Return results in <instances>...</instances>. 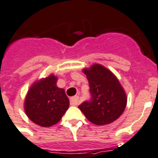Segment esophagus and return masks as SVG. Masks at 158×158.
Segmentation results:
<instances>
[{
	"instance_id": "obj_1",
	"label": "esophagus",
	"mask_w": 158,
	"mask_h": 158,
	"mask_svg": "<svg viewBox=\"0 0 158 158\" xmlns=\"http://www.w3.org/2000/svg\"><path fill=\"white\" fill-rule=\"evenodd\" d=\"M79 102V97L78 96L72 97L70 99V103L71 106H77Z\"/></svg>"
}]
</instances>
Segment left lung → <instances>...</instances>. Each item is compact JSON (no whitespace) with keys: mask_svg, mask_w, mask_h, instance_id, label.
<instances>
[{"mask_svg":"<svg viewBox=\"0 0 158 158\" xmlns=\"http://www.w3.org/2000/svg\"><path fill=\"white\" fill-rule=\"evenodd\" d=\"M90 86L92 99L79 106L88 120L96 125L112 123L125 110L127 97L118 79L100 64L84 68Z\"/></svg>","mask_w":158,"mask_h":158,"instance_id":"left-lung-1","label":"left lung"}]
</instances>
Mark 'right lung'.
I'll return each instance as SVG.
<instances>
[{
  "label": "right lung",
  "instance_id": "right-lung-1",
  "mask_svg": "<svg viewBox=\"0 0 158 158\" xmlns=\"http://www.w3.org/2000/svg\"><path fill=\"white\" fill-rule=\"evenodd\" d=\"M57 77L51 74L34 82L26 95V114L43 127L57 123L69 108V98L63 88L57 87Z\"/></svg>",
  "mask_w": 158,
  "mask_h": 158
}]
</instances>
